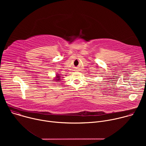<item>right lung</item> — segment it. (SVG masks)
I'll list each match as a JSON object with an SVG mask.
<instances>
[{
  "mask_svg": "<svg viewBox=\"0 0 146 146\" xmlns=\"http://www.w3.org/2000/svg\"><path fill=\"white\" fill-rule=\"evenodd\" d=\"M60 76H58V75H57L56 76V80H58V81H59L60 80Z\"/></svg>",
  "mask_w": 146,
  "mask_h": 146,
  "instance_id": "obj_1",
  "label": "right lung"
}]
</instances>
